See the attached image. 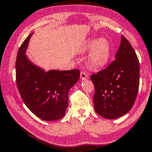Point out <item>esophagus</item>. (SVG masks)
Wrapping results in <instances>:
<instances>
[{
  "instance_id": "esophagus-1",
  "label": "esophagus",
  "mask_w": 152,
  "mask_h": 152,
  "mask_svg": "<svg viewBox=\"0 0 152 152\" xmlns=\"http://www.w3.org/2000/svg\"><path fill=\"white\" fill-rule=\"evenodd\" d=\"M88 78V75L85 73V72H80V79L82 80H85Z\"/></svg>"
}]
</instances>
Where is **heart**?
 <instances>
[{
	"mask_svg": "<svg viewBox=\"0 0 152 152\" xmlns=\"http://www.w3.org/2000/svg\"><path fill=\"white\" fill-rule=\"evenodd\" d=\"M85 51H90L88 63L93 69L104 68L110 61L112 55V47L106 38H91L83 44Z\"/></svg>",
	"mask_w": 152,
	"mask_h": 152,
	"instance_id": "b5f03b06",
	"label": "heart"
}]
</instances>
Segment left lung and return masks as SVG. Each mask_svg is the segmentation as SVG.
<instances>
[{
    "label": "left lung",
    "mask_w": 152,
    "mask_h": 152,
    "mask_svg": "<svg viewBox=\"0 0 152 152\" xmlns=\"http://www.w3.org/2000/svg\"><path fill=\"white\" fill-rule=\"evenodd\" d=\"M115 58L105 69L91 76L95 110L108 119L121 117L132 108L139 87V59L124 36Z\"/></svg>",
    "instance_id": "8db88e82"
}]
</instances>
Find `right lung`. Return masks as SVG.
<instances>
[{"instance_id": "obj_1", "label": "right lung", "mask_w": 152, "mask_h": 152, "mask_svg": "<svg viewBox=\"0 0 152 152\" xmlns=\"http://www.w3.org/2000/svg\"><path fill=\"white\" fill-rule=\"evenodd\" d=\"M33 33L24 40L18 53L15 63L18 89L24 104L34 115L44 121H56L65 115L69 91L78 82L80 71L46 72L34 64L26 55Z\"/></svg>"}]
</instances>
